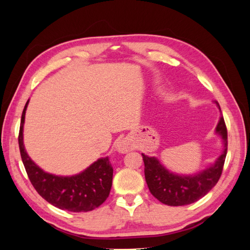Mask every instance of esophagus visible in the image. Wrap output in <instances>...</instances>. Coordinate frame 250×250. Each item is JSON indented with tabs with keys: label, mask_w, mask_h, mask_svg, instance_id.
Masks as SVG:
<instances>
[{
	"label": "esophagus",
	"mask_w": 250,
	"mask_h": 250,
	"mask_svg": "<svg viewBox=\"0 0 250 250\" xmlns=\"http://www.w3.org/2000/svg\"><path fill=\"white\" fill-rule=\"evenodd\" d=\"M115 147L119 153H126V152H128V151L132 149L131 142L129 141V139H127V138L119 140L116 143Z\"/></svg>",
	"instance_id": "1"
}]
</instances>
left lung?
Listing matches in <instances>:
<instances>
[{
	"mask_svg": "<svg viewBox=\"0 0 250 250\" xmlns=\"http://www.w3.org/2000/svg\"><path fill=\"white\" fill-rule=\"evenodd\" d=\"M221 112L220 106L216 102ZM215 133L221 138L222 152L216 161L203 170L194 174H177L168 170L155 156L142 153L145 164V178L149 191L162 203L170 207L187 206L204 197L218 183L221 176L228 152V130L221 116L219 118Z\"/></svg>",
	"mask_w": 250,
	"mask_h": 250,
	"instance_id": "left-lung-1",
	"label": "left lung"
}]
</instances>
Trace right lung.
Returning <instances> with one entry per match:
<instances>
[{"instance_id":"add662e5","label":"right lung","mask_w":250,"mask_h":250,"mask_svg":"<svg viewBox=\"0 0 250 250\" xmlns=\"http://www.w3.org/2000/svg\"><path fill=\"white\" fill-rule=\"evenodd\" d=\"M29 100L21 113L19 146L22 164L34 188L52 206L74 213L89 211L106 200L111 185L113 169L108 156L98 158L82 172L71 176L51 174L40 168L27 153L24 146L25 115Z\"/></svg>"}]
</instances>
